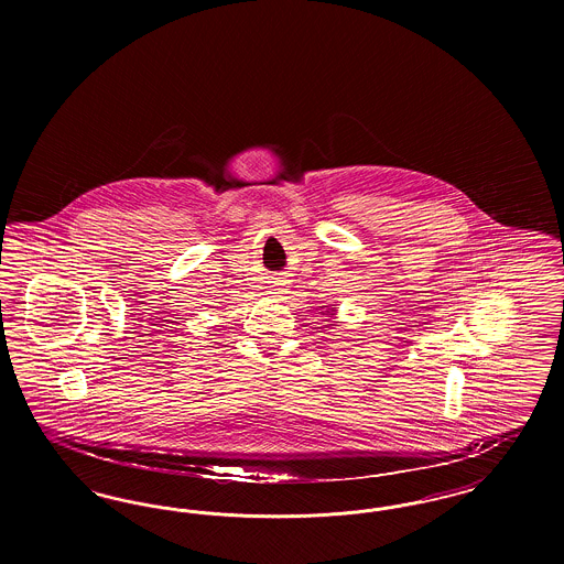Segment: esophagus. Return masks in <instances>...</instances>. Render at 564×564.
Masks as SVG:
<instances>
[{
	"label": "esophagus",
	"instance_id": "34e87169",
	"mask_svg": "<svg viewBox=\"0 0 564 564\" xmlns=\"http://www.w3.org/2000/svg\"><path fill=\"white\" fill-rule=\"evenodd\" d=\"M274 294H279V292H274Z\"/></svg>",
	"mask_w": 564,
	"mask_h": 564
}]
</instances>
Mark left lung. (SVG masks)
I'll use <instances>...</instances> for the list:
<instances>
[{
  "label": "left lung",
  "instance_id": "8db88e82",
  "mask_svg": "<svg viewBox=\"0 0 564 564\" xmlns=\"http://www.w3.org/2000/svg\"><path fill=\"white\" fill-rule=\"evenodd\" d=\"M325 313H332V311H325Z\"/></svg>",
  "mask_w": 564,
  "mask_h": 564
}]
</instances>
